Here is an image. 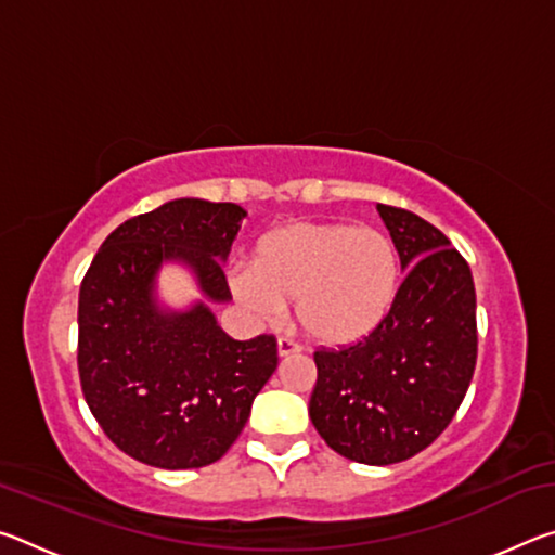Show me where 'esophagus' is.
I'll return each instance as SVG.
<instances>
[{"label": "esophagus", "mask_w": 555, "mask_h": 555, "mask_svg": "<svg viewBox=\"0 0 555 555\" xmlns=\"http://www.w3.org/2000/svg\"><path fill=\"white\" fill-rule=\"evenodd\" d=\"M276 350H279V357H281V360H284V357L298 354V352H300V345L291 343L288 337H279V343H276Z\"/></svg>", "instance_id": "1"}]
</instances>
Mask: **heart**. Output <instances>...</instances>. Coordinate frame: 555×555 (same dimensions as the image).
Returning a JSON list of instances; mask_svg holds the SVG:
<instances>
[{
  "instance_id": "1",
  "label": "heart",
  "mask_w": 555,
  "mask_h": 555,
  "mask_svg": "<svg viewBox=\"0 0 555 555\" xmlns=\"http://www.w3.org/2000/svg\"><path fill=\"white\" fill-rule=\"evenodd\" d=\"M237 304L271 323L296 300V318L313 340L347 347L387 321L399 288V255L387 234L345 222H288L261 237L255 264L228 274Z\"/></svg>"
}]
</instances>
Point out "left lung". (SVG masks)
Returning a JSON list of instances; mask_svg holds the SVG:
<instances>
[{
  "label": "left lung",
  "mask_w": 555,
  "mask_h": 555,
  "mask_svg": "<svg viewBox=\"0 0 555 555\" xmlns=\"http://www.w3.org/2000/svg\"><path fill=\"white\" fill-rule=\"evenodd\" d=\"M406 271L367 340L313 354L308 413L335 453L391 465L428 448L453 421L477 360L475 284L443 232L409 210L377 205Z\"/></svg>",
  "instance_id": "obj_1"
}]
</instances>
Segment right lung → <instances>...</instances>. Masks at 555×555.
<instances>
[{"label": "right lung", "mask_w": 555, "mask_h": 555, "mask_svg": "<svg viewBox=\"0 0 555 555\" xmlns=\"http://www.w3.org/2000/svg\"><path fill=\"white\" fill-rule=\"evenodd\" d=\"M247 210L178 198L137 215L102 242L80 286L78 370L86 401L119 450L164 469L228 453L274 374L271 335L232 340L210 304L232 298L222 264ZM183 266L202 298L171 309L157 271Z\"/></svg>", "instance_id": "obj_1"}]
</instances>
